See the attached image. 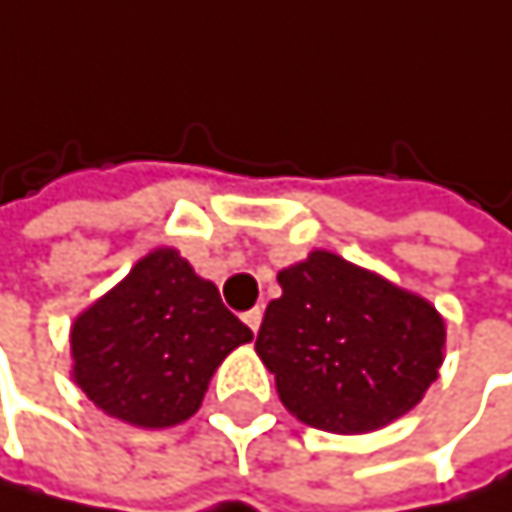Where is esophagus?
<instances>
[{
    "instance_id": "34e87169",
    "label": "esophagus",
    "mask_w": 512,
    "mask_h": 512,
    "mask_svg": "<svg viewBox=\"0 0 512 512\" xmlns=\"http://www.w3.org/2000/svg\"><path fill=\"white\" fill-rule=\"evenodd\" d=\"M244 323H247L253 332H259V326H262V308H250V311L244 314Z\"/></svg>"
}]
</instances>
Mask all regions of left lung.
I'll use <instances>...</instances> for the list:
<instances>
[{"mask_svg": "<svg viewBox=\"0 0 512 512\" xmlns=\"http://www.w3.org/2000/svg\"><path fill=\"white\" fill-rule=\"evenodd\" d=\"M256 354L302 424L372 433L421 403L446 360V320L424 296L329 250L277 271Z\"/></svg>", "mask_w": 512, "mask_h": 512, "instance_id": "obj_1", "label": "left lung"}]
</instances>
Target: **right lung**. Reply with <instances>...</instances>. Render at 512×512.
Wrapping results in <instances>:
<instances>
[{"label": "right lung", "instance_id": "1", "mask_svg": "<svg viewBox=\"0 0 512 512\" xmlns=\"http://www.w3.org/2000/svg\"><path fill=\"white\" fill-rule=\"evenodd\" d=\"M253 342L173 247H155L69 326L72 381L109 418L161 430L189 421L219 363Z\"/></svg>", "mask_w": 512, "mask_h": 512}]
</instances>
